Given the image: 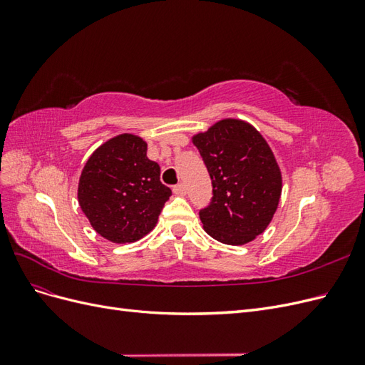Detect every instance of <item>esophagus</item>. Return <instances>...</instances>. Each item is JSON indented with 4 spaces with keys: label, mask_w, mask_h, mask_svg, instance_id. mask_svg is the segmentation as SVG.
<instances>
[{
    "label": "esophagus",
    "mask_w": 365,
    "mask_h": 365,
    "mask_svg": "<svg viewBox=\"0 0 365 365\" xmlns=\"http://www.w3.org/2000/svg\"><path fill=\"white\" fill-rule=\"evenodd\" d=\"M173 193L178 195V196H184L185 195V185L182 182L173 185Z\"/></svg>",
    "instance_id": "1"
}]
</instances>
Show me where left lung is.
Instances as JSON below:
<instances>
[{
    "mask_svg": "<svg viewBox=\"0 0 365 365\" xmlns=\"http://www.w3.org/2000/svg\"><path fill=\"white\" fill-rule=\"evenodd\" d=\"M213 185L200 212L207 235L227 245H245L262 235L279 207L282 172L260 132L239 118L219 120L192 137Z\"/></svg>",
    "mask_w": 365,
    "mask_h": 365,
    "instance_id": "left-lung-1",
    "label": "left lung"
}]
</instances>
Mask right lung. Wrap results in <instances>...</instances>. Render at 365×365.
<instances>
[{
    "instance_id": "add662e5",
    "label": "right lung",
    "mask_w": 365,
    "mask_h": 365,
    "mask_svg": "<svg viewBox=\"0 0 365 365\" xmlns=\"http://www.w3.org/2000/svg\"><path fill=\"white\" fill-rule=\"evenodd\" d=\"M146 152L141 137L120 134L98 146L82 170L79 205L96 233L114 244L146 236L172 195L160 181V165Z\"/></svg>"
}]
</instances>
